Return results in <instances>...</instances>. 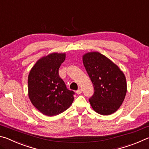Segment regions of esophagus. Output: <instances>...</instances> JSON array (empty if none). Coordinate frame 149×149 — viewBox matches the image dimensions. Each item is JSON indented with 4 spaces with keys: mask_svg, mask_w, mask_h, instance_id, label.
<instances>
[{
    "mask_svg": "<svg viewBox=\"0 0 149 149\" xmlns=\"http://www.w3.org/2000/svg\"><path fill=\"white\" fill-rule=\"evenodd\" d=\"M81 93H82L81 89H79L77 91H76V93H77V94H78V95L81 94Z\"/></svg>",
    "mask_w": 149,
    "mask_h": 149,
    "instance_id": "1",
    "label": "esophagus"
}]
</instances>
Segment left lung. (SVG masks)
Listing matches in <instances>:
<instances>
[{"label": "left lung", "instance_id": "obj_1", "mask_svg": "<svg viewBox=\"0 0 149 149\" xmlns=\"http://www.w3.org/2000/svg\"><path fill=\"white\" fill-rule=\"evenodd\" d=\"M83 62L94 86L89 101L101 115L114 113L122 105L127 92L125 75L117 65L99 52H87Z\"/></svg>", "mask_w": 149, "mask_h": 149}]
</instances>
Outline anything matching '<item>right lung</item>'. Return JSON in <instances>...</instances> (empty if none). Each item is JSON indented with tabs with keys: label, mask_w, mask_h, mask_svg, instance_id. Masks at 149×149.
<instances>
[{
	"label": "right lung",
	"mask_w": 149,
	"mask_h": 149,
	"mask_svg": "<svg viewBox=\"0 0 149 149\" xmlns=\"http://www.w3.org/2000/svg\"><path fill=\"white\" fill-rule=\"evenodd\" d=\"M65 53L53 52L40 58L28 75V95L33 105L42 114L53 116L68 108L74 101L73 91L67 89L58 70Z\"/></svg>",
	"instance_id": "1"
}]
</instances>
